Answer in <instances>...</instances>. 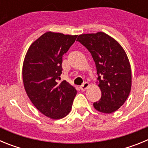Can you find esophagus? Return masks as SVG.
Segmentation results:
<instances>
[{"label":"esophagus","instance_id":"34e87169","mask_svg":"<svg viewBox=\"0 0 148 148\" xmlns=\"http://www.w3.org/2000/svg\"><path fill=\"white\" fill-rule=\"evenodd\" d=\"M89 86H90V84H89L88 82H84V83L80 87V89L82 90V91H84V90H85Z\"/></svg>","mask_w":148,"mask_h":148}]
</instances>
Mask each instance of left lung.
<instances>
[{"label": "left lung", "mask_w": 148, "mask_h": 148, "mask_svg": "<svg viewBox=\"0 0 148 148\" xmlns=\"http://www.w3.org/2000/svg\"><path fill=\"white\" fill-rule=\"evenodd\" d=\"M77 40L88 49L95 63L101 97L93 107L101 113H113L124 104L131 90V69L125 51L102 32L82 34Z\"/></svg>", "instance_id": "1"}]
</instances>
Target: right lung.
<instances>
[{
  "label": "right lung",
  "instance_id": "1",
  "mask_svg": "<svg viewBox=\"0 0 148 148\" xmlns=\"http://www.w3.org/2000/svg\"><path fill=\"white\" fill-rule=\"evenodd\" d=\"M77 35L47 32L35 40L23 61V86L29 99L44 116L60 119L71 110L77 91L61 80L62 57Z\"/></svg>",
  "mask_w": 148,
  "mask_h": 148
}]
</instances>
